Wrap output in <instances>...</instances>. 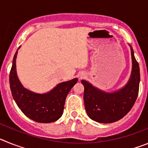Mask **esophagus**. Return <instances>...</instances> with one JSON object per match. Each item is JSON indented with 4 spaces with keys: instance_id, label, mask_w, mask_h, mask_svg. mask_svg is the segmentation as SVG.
<instances>
[{
    "instance_id": "esophagus-1",
    "label": "esophagus",
    "mask_w": 148,
    "mask_h": 148,
    "mask_svg": "<svg viewBox=\"0 0 148 148\" xmlns=\"http://www.w3.org/2000/svg\"><path fill=\"white\" fill-rule=\"evenodd\" d=\"M81 78H82V76H81Z\"/></svg>"
}]
</instances>
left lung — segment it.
I'll return each instance as SVG.
<instances>
[{
  "label": "left lung",
  "mask_w": 148,
  "mask_h": 148,
  "mask_svg": "<svg viewBox=\"0 0 148 148\" xmlns=\"http://www.w3.org/2000/svg\"><path fill=\"white\" fill-rule=\"evenodd\" d=\"M132 57V72L126 85L113 92H107L82 80L84 87V101L87 113L93 121L113 123L122 119L133 108L138 94L140 70L133 49L130 45Z\"/></svg>",
  "instance_id": "obj_1"
}]
</instances>
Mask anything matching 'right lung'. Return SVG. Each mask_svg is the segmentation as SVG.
<instances>
[{
	"instance_id": "1",
	"label": "right lung",
	"mask_w": 148,
	"mask_h": 148,
	"mask_svg": "<svg viewBox=\"0 0 148 148\" xmlns=\"http://www.w3.org/2000/svg\"><path fill=\"white\" fill-rule=\"evenodd\" d=\"M17 54L18 51L13 58L10 84L12 95L18 107L25 116L36 122L50 123L57 121L63 114L66 95L77 83L78 78L61 82L47 93L33 92L24 88L18 79L15 64Z\"/></svg>"
}]
</instances>
